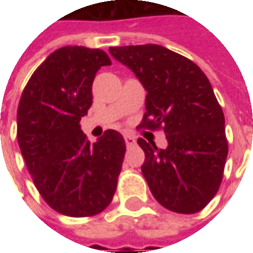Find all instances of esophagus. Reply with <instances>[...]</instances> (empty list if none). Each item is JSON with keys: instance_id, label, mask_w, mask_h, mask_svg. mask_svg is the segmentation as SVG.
<instances>
[{"instance_id": "obj_1", "label": "esophagus", "mask_w": 253, "mask_h": 253, "mask_svg": "<svg viewBox=\"0 0 253 253\" xmlns=\"http://www.w3.org/2000/svg\"><path fill=\"white\" fill-rule=\"evenodd\" d=\"M125 141H126L127 146H132V145H135V137H132L130 134H126L125 135Z\"/></svg>"}]
</instances>
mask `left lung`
<instances>
[{"label": "left lung", "mask_w": 253, "mask_h": 253, "mask_svg": "<svg viewBox=\"0 0 253 253\" xmlns=\"http://www.w3.org/2000/svg\"><path fill=\"white\" fill-rule=\"evenodd\" d=\"M145 89L139 127L163 130L168 148L138 138L142 173L161 206L180 214L201 211L217 194L228 157L225 116L211 84L188 58L159 44L110 47Z\"/></svg>", "instance_id": "obj_1"}]
</instances>
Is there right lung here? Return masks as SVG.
Instances as JSON below:
<instances>
[{
    "label": "right lung",
    "mask_w": 253,
    "mask_h": 253,
    "mask_svg": "<svg viewBox=\"0 0 253 253\" xmlns=\"http://www.w3.org/2000/svg\"><path fill=\"white\" fill-rule=\"evenodd\" d=\"M111 65L100 48L66 46L31 76L17 108V141L36 190L67 217H93L115 195L126 143L107 130L90 143L80 121L92 105V84Z\"/></svg>",
    "instance_id": "add662e5"
}]
</instances>
